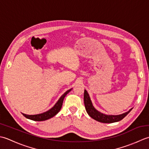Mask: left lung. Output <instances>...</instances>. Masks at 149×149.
Instances as JSON below:
<instances>
[{
  "mask_svg": "<svg viewBox=\"0 0 149 149\" xmlns=\"http://www.w3.org/2000/svg\"><path fill=\"white\" fill-rule=\"evenodd\" d=\"M84 100L85 107H86V110L88 114H89L92 118H93L94 120L102 123H109L119 121L122 120L123 118H125L132 109V108L130 109L128 112H127V113H125L122 114L116 115H116H106L100 113L99 111H97L96 109H95V107H93L92 102L90 100L89 94L87 93L86 90H84Z\"/></svg>",
  "mask_w": 149,
  "mask_h": 149,
  "instance_id": "8db88e82",
  "label": "left lung"
}]
</instances>
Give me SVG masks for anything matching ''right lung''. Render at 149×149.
I'll return each instance as SVG.
<instances>
[{"label": "right lung", "mask_w": 149, "mask_h": 149, "mask_svg": "<svg viewBox=\"0 0 149 149\" xmlns=\"http://www.w3.org/2000/svg\"><path fill=\"white\" fill-rule=\"evenodd\" d=\"M71 91V89L67 91L63 94L61 97H60V99L58 100V101L56 102V104L54 105L53 107L49 109V111L45 112L44 113L35 114V115H28V114H25L23 113L22 114L24 115V116H25L26 118H28V119L34 120V121H44V120L49 119V118L55 116V115L60 111V110L62 108L63 99H64L67 94H68L69 92H70Z\"/></svg>", "instance_id": "obj_1"}]
</instances>
